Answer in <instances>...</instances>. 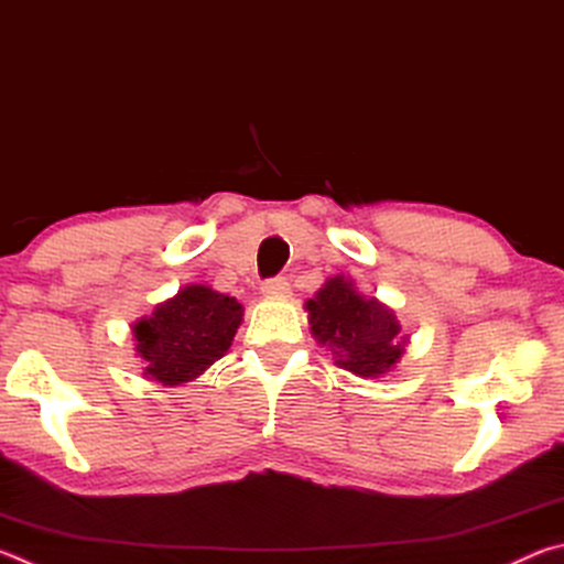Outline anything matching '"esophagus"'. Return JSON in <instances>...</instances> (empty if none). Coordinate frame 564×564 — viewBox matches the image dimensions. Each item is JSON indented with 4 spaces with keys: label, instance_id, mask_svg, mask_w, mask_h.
Listing matches in <instances>:
<instances>
[{
    "label": "esophagus",
    "instance_id": "obj_1",
    "mask_svg": "<svg viewBox=\"0 0 564 564\" xmlns=\"http://www.w3.org/2000/svg\"><path fill=\"white\" fill-rule=\"evenodd\" d=\"M261 293L265 295V299H285V295L291 293V283L289 279H283V275H279V279H269L261 283Z\"/></svg>",
    "mask_w": 564,
    "mask_h": 564
}]
</instances>
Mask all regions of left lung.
Masks as SVG:
<instances>
[{"label": "left lung", "instance_id": "8db88e82", "mask_svg": "<svg viewBox=\"0 0 564 564\" xmlns=\"http://www.w3.org/2000/svg\"><path fill=\"white\" fill-rule=\"evenodd\" d=\"M311 333L326 346L338 368L360 378H380L405 352L395 313L378 299H366L346 275H333L316 299L305 303Z\"/></svg>", "mask_w": 564, "mask_h": 564}]
</instances>
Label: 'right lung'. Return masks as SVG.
I'll use <instances>...</instances> for the list:
<instances>
[{
  "mask_svg": "<svg viewBox=\"0 0 564 564\" xmlns=\"http://www.w3.org/2000/svg\"><path fill=\"white\" fill-rule=\"evenodd\" d=\"M243 321L241 303L208 285L191 283L133 323L144 376L161 386H181L204 373L231 348Z\"/></svg>",
  "mask_w": 564,
  "mask_h": 564,
  "instance_id": "add662e5",
  "label": "right lung"
}]
</instances>
